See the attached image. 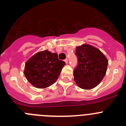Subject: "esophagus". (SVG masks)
<instances>
[{
  "instance_id": "esophagus-1",
  "label": "esophagus",
  "mask_w": 126,
  "mask_h": 126,
  "mask_svg": "<svg viewBox=\"0 0 126 126\" xmlns=\"http://www.w3.org/2000/svg\"><path fill=\"white\" fill-rule=\"evenodd\" d=\"M64 62H65V64H67V63H68V60L67 59H65L64 60Z\"/></svg>"
}]
</instances>
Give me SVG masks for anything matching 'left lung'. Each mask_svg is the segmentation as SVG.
<instances>
[{
	"mask_svg": "<svg viewBox=\"0 0 126 126\" xmlns=\"http://www.w3.org/2000/svg\"><path fill=\"white\" fill-rule=\"evenodd\" d=\"M78 64L74 70V79L79 87L91 90L100 84L106 74L108 60L97 48L88 44L77 47Z\"/></svg>",
	"mask_w": 126,
	"mask_h": 126,
	"instance_id": "left-lung-1",
	"label": "left lung"
}]
</instances>
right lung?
<instances>
[{
	"mask_svg": "<svg viewBox=\"0 0 126 126\" xmlns=\"http://www.w3.org/2000/svg\"><path fill=\"white\" fill-rule=\"evenodd\" d=\"M65 64L57 53L46 50L37 52L26 61L24 74L33 86L46 88L57 81Z\"/></svg>",
	"mask_w": 126,
	"mask_h": 126,
	"instance_id": "1",
	"label": "right lung"
}]
</instances>
